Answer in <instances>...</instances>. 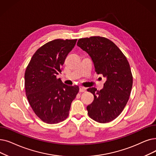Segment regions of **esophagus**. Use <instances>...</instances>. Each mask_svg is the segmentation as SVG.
I'll list each match as a JSON object with an SVG mask.
<instances>
[{
  "instance_id": "esophagus-1",
  "label": "esophagus",
  "mask_w": 156,
  "mask_h": 156,
  "mask_svg": "<svg viewBox=\"0 0 156 156\" xmlns=\"http://www.w3.org/2000/svg\"><path fill=\"white\" fill-rule=\"evenodd\" d=\"M87 90L86 88L83 87H80V89H79V91L80 92H85Z\"/></svg>"
}]
</instances>
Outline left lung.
I'll list each match as a JSON object with an SVG mask.
<instances>
[{"mask_svg":"<svg viewBox=\"0 0 156 156\" xmlns=\"http://www.w3.org/2000/svg\"><path fill=\"white\" fill-rule=\"evenodd\" d=\"M77 45L90 57L96 73L106 78L102 90L87 89L94 97L87 107L88 115L98 122H109L121 113L129 98L133 86L129 64L118 47L105 37L82 38Z\"/></svg>","mask_w":156,"mask_h":156,"instance_id":"8db88e82","label":"left lung"}]
</instances>
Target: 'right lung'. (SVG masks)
<instances>
[{"label": "right lung", "mask_w": 156, "mask_h": 156, "mask_svg": "<svg viewBox=\"0 0 156 156\" xmlns=\"http://www.w3.org/2000/svg\"><path fill=\"white\" fill-rule=\"evenodd\" d=\"M76 41L57 39L46 43L34 54L26 69L27 98L36 115L47 124H57L67 119L79 91L78 85H67L57 78Z\"/></svg>", "instance_id": "1"}]
</instances>
